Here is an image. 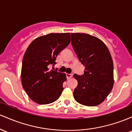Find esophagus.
<instances>
[{
    "label": "esophagus",
    "mask_w": 132,
    "mask_h": 132,
    "mask_svg": "<svg viewBox=\"0 0 132 132\" xmlns=\"http://www.w3.org/2000/svg\"><path fill=\"white\" fill-rule=\"evenodd\" d=\"M67 78L68 79H69V78H72V76H73V74H72V73H67Z\"/></svg>",
    "instance_id": "34e87169"
}]
</instances>
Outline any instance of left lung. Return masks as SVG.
<instances>
[{"label":"left lung","mask_w":132,"mask_h":132,"mask_svg":"<svg viewBox=\"0 0 132 132\" xmlns=\"http://www.w3.org/2000/svg\"><path fill=\"white\" fill-rule=\"evenodd\" d=\"M71 38L78 60L85 67L83 75H73L78 81L74 98L84 105H98L113 88V64L110 52L102 40L89 34L71 33Z\"/></svg>","instance_id":"left-lung-1"}]
</instances>
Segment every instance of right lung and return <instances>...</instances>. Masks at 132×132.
Masks as SVG:
<instances>
[{
    "label": "right lung",
    "mask_w": 132,
    "mask_h": 132,
    "mask_svg": "<svg viewBox=\"0 0 132 132\" xmlns=\"http://www.w3.org/2000/svg\"><path fill=\"white\" fill-rule=\"evenodd\" d=\"M70 42V33H52L35 38L27 48L22 60V84L34 102L48 104L60 96L65 74L49 67L56 64L57 55Z\"/></svg>",
    "instance_id": "1"
}]
</instances>
